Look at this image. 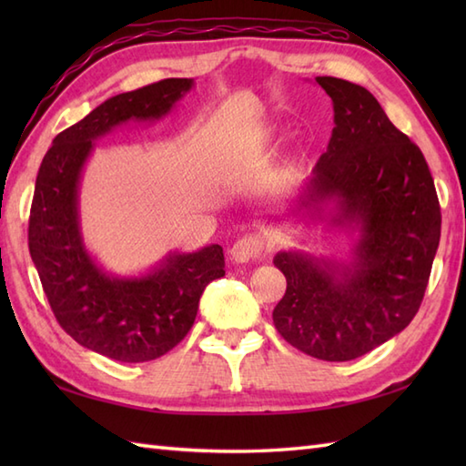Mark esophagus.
<instances>
[{
    "label": "esophagus",
    "instance_id": "esophagus-1",
    "mask_svg": "<svg viewBox=\"0 0 466 466\" xmlns=\"http://www.w3.org/2000/svg\"><path fill=\"white\" fill-rule=\"evenodd\" d=\"M266 240L262 236H244V238L236 240L230 248V258L236 264L242 262H250V260H258L266 254Z\"/></svg>",
    "mask_w": 466,
    "mask_h": 466
}]
</instances>
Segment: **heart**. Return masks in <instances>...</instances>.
Segmentation results:
<instances>
[{
    "label": "heart",
    "mask_w": 466,
    "mask_h": 466,
    "mask_svg": "<svg viewBox=\"0 0 466 466\" xmlns=\"http://www.w3.org/2000/svg\"><path fill=\"white\" fill-rule=\"evenodd\" d=\"M296 176H299V162H290L282 170V182L284 184H290V182L296 180Z\"/></svg>",
    "instance_id": "heart-1"
}]
</instances>
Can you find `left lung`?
I'll use <instances>...</instances> for the list:
<instances>
[{"mask_svg":"<svg viewBox=\"0 0 466 466\" xmlns=\"http://www.w3.org/2000/svg\"><path fill=\"white\" fill-rule=\"evenodd\" d=\"M334 127L309 184L280 218L359 232L352 260L279 252L286 294L272 320L314 359H359L407 329L419 312L441 240V206L417 144L394 127L362 86L316 77Z\"/></svg>","mask_w":466,"mask_h":466,"instance_id":"left-lung-1","label":"left lung"}]
</instances>
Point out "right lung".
Returning <instances> with one entry per match:
<instances>
[{"label":"right lung","mask_w":466,"mask_h":466,"mask_svg":"<svg viewBox=\"0 0 466 466\" xmlns=\"http://www.w3.org/2000/svg\"><path fill=\"white\" fill-rule=\"evenodd\" d=\"M170 77L117 94L54 137L35 177L27 244L47 302L72 339L112 360L146 362L192 329L204 289L224 276L222 246L167 252L140 276L106 272L86 250L80 180L97 137L127 122H156L192 90Z\"/></svg>","instance_id":"1"}]
</instances>
